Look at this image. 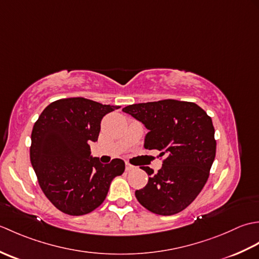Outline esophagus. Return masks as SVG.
Segmentation results:
<instances>
[{
  "mask_svg": "<svg viewBox=\"0 0 259 259\" xmlns=\"http://www.w3.org/2000/svg\"><path fill=\"white\" fill-rule=\"evenodd\" d=\"M135 169V166H133L130 162H125V170L126 171H130V170Z\"/></svg>",
  "mask_w": 259,
  "mask_h": 259,
  "instance_id": "obj_1",
  "label": "esophagus"
}]
</instances>
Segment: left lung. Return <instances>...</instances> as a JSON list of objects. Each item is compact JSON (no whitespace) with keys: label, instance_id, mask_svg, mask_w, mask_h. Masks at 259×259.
Wrapping results in <instances>:
<instances>
[{"label":"left lung","instance_id":"8db88e82","mask_svg":"<svg viewBox=\"0 0 259 259\" xmlns=\"http://www.w3.org/2000/svg\"><path fill=\"white\" fill-rule=\"evenodd\" d=\"M122 111L141 121L149 130L145 139L148 150L161 151L162 167L148 174L146 187L136 190V198L148 210L170 216L196 199L207 183L216 156L211 118L194 102L172 99L130 104Z\"/></svg>","mask_w":259,"mask_h":259}]
</instances>
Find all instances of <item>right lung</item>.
Listing matches in <instances>:
<instances>
[{"label": "right lung", "instance_id": "obj_1", "mask_svg": "<svg viewBox=\"0 0 259 259\" xmlns=\"http://www.w3.org/2000/svg\"><path fill=\"white\" fill-rule=\"evenodd\" d=\"M119 106L85 98L60 99L49 104L33 125L30 160L43 194L71 216L89 213L106 199L110 184L122 175L121 159L102 164L90 156L101 120Z\"/></svg>", "mask_w": 259, "mask_h": 259}]
</instances>
